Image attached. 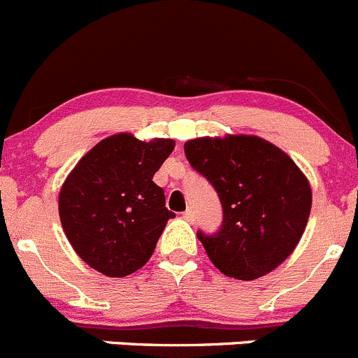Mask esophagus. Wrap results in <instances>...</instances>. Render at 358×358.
<instances>
[{"mask_svg":"<svg viewBox=\"0 0 358 358\" xmlns=\"http://www.w3.org/2000/svg\"><path fill=\"white\" fill-rule=\"evenodd\" d=\"M183 219L189 220V222H194V219H196V217H194V210L187 208L185 212H183Z\"/></svg>","mask_w":358,"mask_h":358,"instance_id":"esophagus-1","label":"esophagus"}]
</instances>
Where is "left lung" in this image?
Returning a JSON list of instances; mask_svg holds the SVG:
<instances>
[{
  "instance_id": "obj_1",
  "label": "left lung",
  "mask_w": 358,
  "mask_h": 358,
  "mask_svg": "<svg viewBox=\"0 0 358 358\" xmlns=\"http://www.w3.org/2000/svg\"><path fill=\"white\" fill-rule=\"evenodd\" d=\"M183 148L222 203V228L210 236L198 233L210 262L240 280L277 268L302 238L313 205L299 166L275 145L247 134L205 136Z\"/></svg>"
}]
</instances>
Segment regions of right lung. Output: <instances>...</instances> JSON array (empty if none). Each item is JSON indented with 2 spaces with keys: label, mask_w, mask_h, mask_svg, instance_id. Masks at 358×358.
<instances>
[{
  "label": "right lung",
  "mask_w": 358,
  "mask_h": 358,
  "mask_svg": "<svg viewBox=\"0 0 358 358\" xmlns=\"http://www.w3.org/2000/svg\"><path fill=\"white\" fill-rule=\"evenodd\" d=\"M173 148V139L113 134L69 173L59 190V220L86 265L108 277H125L152 258L175 217L152 178Z\"/></svg>",
  "instance_id": "right-lung-1"
}]
</instances>
